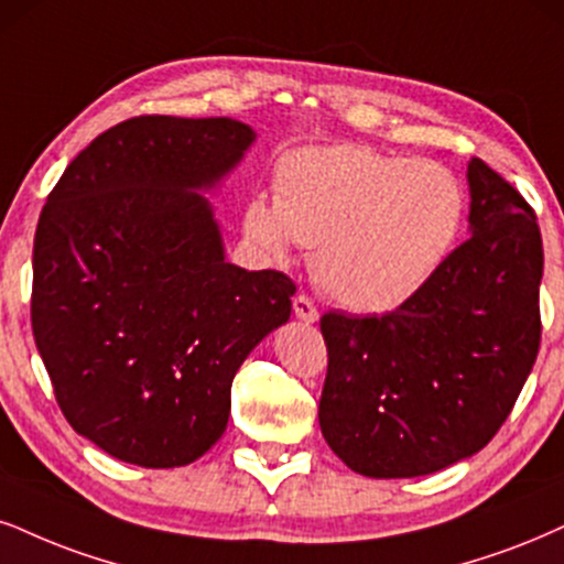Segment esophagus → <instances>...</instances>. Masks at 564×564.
Here are the masks:
<instances>
[{"mask_svg": "<svg viewBox=\"0 0 564 564\" xmlns=\"http://www.w3.org/2000/svg\"><path fill=\"white\" fill-rule=\"evenodd\" d=\"M293 311H295V316L301 318V322H305V324L318 322V308H316L314 301H311L308 295H295L293 297Z\"/></svg>", "mask_w": 564, "mask_h": 564, "instance_id": "esophagus-1", "label": "esophagus"}]
</instances>
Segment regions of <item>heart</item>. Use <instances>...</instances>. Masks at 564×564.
Masks as SVG:
<instances>
[{
	"label": "heart",
	"instance_id": "1",
	"mask_svg": "<svg viewBox=\"0 0 564 564\" xmlns=\"http://www.w3.org/2000/svg\"><path fill=\"white\" fill-rule=\"evenodd\" d=\"M465 217L455 172L431 159L368 145L301 149L282 159L276 196L246 208V235L263 253L314 250V276L352 311H389L429 284Z\"/></svg>",
	"mask_w": 564,
	"mask_h": 564
}]
</instances>
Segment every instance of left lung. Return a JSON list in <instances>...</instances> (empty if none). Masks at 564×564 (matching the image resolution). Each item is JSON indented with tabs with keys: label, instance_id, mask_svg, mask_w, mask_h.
Masks as SVG:
<instances>
[{
	"label": "left lung",
	"instance_id": "8db88e82",
	"mask_svg": "<svg viewBox=\"0 0 564 564\" xmlns=\"http://www.w3.org/2000/svg\"><path fill=\"white\" fill-rule=\"evenodd\" d=\"M470 238L381 316H322L318 423L347 468L426 476L491 442L541 345L536 212L481 159L468 162Z\"/></svg>",
	"mask_w": 564,
	"mask_h": 564
}]
</instances>
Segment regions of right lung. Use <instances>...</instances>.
Wrapping results in <instances>:
<instances>
[{"label":"right lung","mask_w":564,"mask_h":564,"mask_svg":"<svg viewBox=\"0 0 564 564\" xmlns=\"http://www.w3.org/2000/svg\"><path fill=\"white\" fill-rule=\"evenodd\" d=\"M253 138L229 117H133L94 138L41 208L33 337L69 426L117 460H198L225 434L240 364L290 318L295 282L225 261L198 193Z\"/></svg>","instance_id":"1"}]
</instances>
